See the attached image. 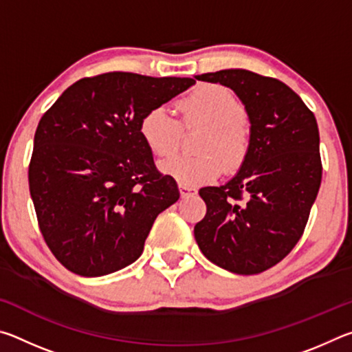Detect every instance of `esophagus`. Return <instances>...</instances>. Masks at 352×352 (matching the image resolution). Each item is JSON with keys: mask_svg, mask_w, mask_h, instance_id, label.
I'll list each match as a JSON object with an SVG mask.
<instances>
[{"mask_svg": "<svg viewBox=\"0 0 352 352\" xmlns=\"http://www.w3.org/2000/svg\"><path fill=\"white\" fill-rule=\"evenodd\" d=\"M178 189H180L182 197H189V195L197 194V189L192 186H186V184H178Z\"/></svg>", "mask_w": 352, "mask_h": 352, "instance_id": "obj_1", "label": "esophagus"}]
</instances>
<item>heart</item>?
<instances>
[{"instance_id": "heart-1", "label": "heart", "mask_w": 352, "mask_h": 352, "mask_svg": "<svg viewBox=\"0 0 352 352\" xmlns=\"http://www.w3.org/2000/svg\"><path fill=\"white\" fill-rule=\"evenodd\" d=\"M183 126H204L199 155H178L160 164L180 184L197 186L220 175L223 162L237 169L250 151V129L242 100L226 87L204 83L178 102ZM140 136L155 157H169L180 142L182 127L163 105L147 110L140 119Z\"/></svg>"}]
</instances>
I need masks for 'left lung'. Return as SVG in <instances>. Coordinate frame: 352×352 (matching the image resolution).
<instances>
[{
    "instance_id": "obj_1",
    "label": "left lung",
    "mask_w": 352,
    "mask_h": 352,
    "mask_svg": "<svg viewBox=\"0 0 352 352\" xmlns=\"http://www.w3.org/2000/svg\"><path fill=\"white\" fill-rule=\"evenodd\" d=\"M195 79L230 87L252 124L236 177L199 190L206 214L194 226L195 241L222 269L258 275L281 262L305 233L323 170L317 119L275 77L222 69Z\"/></svg>"
}]
</instances>
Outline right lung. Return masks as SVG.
<instances>
[{
	"label": "right lung",
	"mask_w": 352,
	"mask_h": 352,
	"mask_svg": "<svg viewBox=\"0 0 352 352\" xmlns=\"http://www.w3.org/2000/svg\"><path fill=\"white\" fill-rule=\"evenodd\" d=\"M189 77H83L41 116L29 189L41 236L69 272L102 276L140 258L155 219L180 197L140 136V119Z\"/></svg>",
	"instance_id": "obj_1"
}]
</instances>
